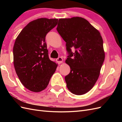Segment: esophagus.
Returning a JSON list of instances; mask_svg holds the SVG:
<instances>
[{
  "instance_id": "34e87169",
  "label": "esophagus",
  "mask_w": 122,
  "mask_h": 122,
  "mask_svg": "<svg viewBox=\"0 0 122 122\" xmlns=\"http://www.w3.org/2000/svg\"><path fill=\"white\" fill-rule=\"evenodd\" d=\"M56 61L58 64H61L62 61H63V59L61 57H59L58 58L56 59Z\"/></svg>"
}]
</instances>
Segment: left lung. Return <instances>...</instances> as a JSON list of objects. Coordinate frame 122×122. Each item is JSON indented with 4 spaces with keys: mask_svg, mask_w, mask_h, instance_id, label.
<instances>
[{
    "mask_svg": "<svg viewBox=\"0 0 122 122\" xmlns=\"http://www.w3.org/2000/svg\"><path fill=\"white\" fill-rule=\"evenodd\" d=\"M57 30L66 42L69 53L66 63L70 72L65 77L68 90L76 95H83L97 81L105 59L100 33L89 22L79 17L58 20ZM74 46L76 50L71 51Z\"/></svg>",
    "mask_w": 122,
    "mask_h": 122,
    "instance_id": "obj_1",
    "label": "left lung"
}]
</instances>
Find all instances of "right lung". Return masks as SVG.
<instances>
[{"label":"right lung","instance_id":"add662e5","mask_svg":"<svg viewBox=\"0 0 122 122\" xmlns=\"http://www.w3.org/2000/svg\"><path fill=\"white\" fill-rule=\"evenodd\" d=\"M57 19L41 18L30 22L20 32L13 47L14 65L23 86L29 91L45 90L58 65L48 56L45 37Z\"/></svg>","mask_w":122,"mask_h":122}]
</instances>
